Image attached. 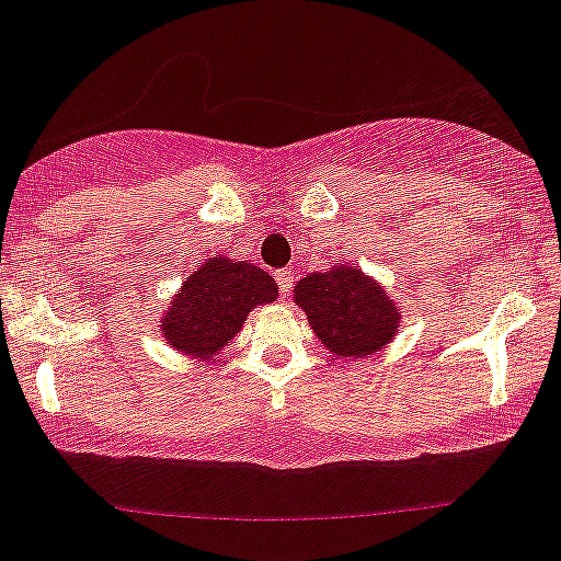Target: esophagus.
<instances>
[{"label": "esophagus", "instance_id": "obj_1", "mask_svg": "<svg viewBox=\"0 0 561 561\" xmlns=\"http://www.w3.org/2000/svg\"><path fill=\"white\" fill-rule=\"evenodd\" d=\"M274 279H276V285H279V293L282 296H287V293L293 290V274L287 268H279L274 274Z\"/></svg>", "mask_w": 561, "mask_h": 561}]
</instances>
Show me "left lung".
I'll list each match as a JSON object with an SVG mask.
<instances>
[{
    "mask_svg": "<svg viewBox=\"0 0 561 561\" xmlns=\"http://www.w3.org/2000/svg\"><path fill=\"white\" fill-rule=\"evenodd\" d=\"M296 304L317 339L341 359L379 352L400 325L392 300L357 265L304 276L296 285Z\"/></svg>",
    "mask_w": 561,
    "mask_h": 561,
    "instance_id": "left-lung-1",
    "label": "left lung"
}]
</instances>
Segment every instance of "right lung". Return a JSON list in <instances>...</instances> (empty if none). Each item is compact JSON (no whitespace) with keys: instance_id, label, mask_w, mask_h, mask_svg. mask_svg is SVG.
I'll use <instances>...</instances> for the list:
<instances>
[{"instance_id":"1","label":"right lung","mask_w":561,"mask_h":561,"mask_svg":"<svg viewBox=\"0 0 561 561\" xmlns=\"http://www.w3.org/2000/svg\"><path fill=\"white\" fill-rule=\"evenodd\" d=\"M276 296V282L257 265L209 257L182 282L161 330L169 346L209 359L239 333L255 306L271 304Z\"/></svg>"}]
</instances>
